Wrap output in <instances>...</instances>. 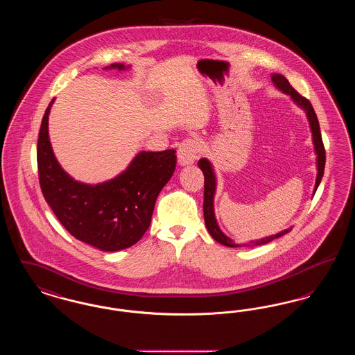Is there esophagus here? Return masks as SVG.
<instances>
[{"instance_id":"1","label":"esophagus","mask_w":355,"mask_h":355,"mask_svg":"<svg viewBox=\"0 0 355 355\" xmlns=\"http://www.w3.org/2000/svg\"><path fill=\"white\" fill-rule=\"evenodd\" d=\"M201 153V144L194 138H185L177 150L178 164L181 166L191 165L196 159H198Z\"/></svg>"}]
</instances>
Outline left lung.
Wrapping results in <instances>:
<instances>
[{"mask_svg": "<svg viewBox=\"0 0 355 355\" xmlns=\"http://www.w3.org/2000/svg\"><path fill=\"white\" fill-rule=\"evenodd\" d=\"M271 81L272 84L277 86V89H279L281 92L286 93L287 96L291 97V100L295 102L300 107H302L306 112V116L309 119L310 123V129L313 133V142H314V149H315V154H317V180H315V187H314V194L318 189V186L321 184L322 177H323V171H324V162H326V155H324V146L322 142L321 129H320V122L317 119V114L311 106L310 101L307 98L302 97L291 85L288 84L286 78L282 74H271ZM198 168L202 170L203 177H205V189H203V217H205V223L206 227L210 233V236H213L217 242H220L225 246L229 248H239L241 245L234 243L229 236H225L220 232V226L216 220L214 216V194H216V174L211 168V164L206 159V158H201L198 161ZM291 229H286L275 236H266L262 239H257V241H252L250 245H265L268 242H271L275 238L285 236L288 233Z\"/></svg>", "mask_w": 355, "mask_h": 355, "instance_id": "obj_1", "label": "left lung"}]
</instances>
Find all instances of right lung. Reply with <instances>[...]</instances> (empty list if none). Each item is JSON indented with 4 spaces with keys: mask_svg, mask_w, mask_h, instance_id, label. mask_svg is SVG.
<instances>
[{
    "mask_svg": "<svg viewBox=\"0 0 355 355\" xmlns=\"http://www.w3.org/2000/svg\"><path fill=\"white\" fill-rule=\"evenodd\" d=\"M126 69L113 64L109 69ZM45 110L37 144L40 186L45 201L69 233L102 252L137 243L150 226L154 205L177 164L175 150L138 153L119 177L87 185L62 169L51 149Z\"/></svg>",
    "mask_w": 355,
    "mask_h": 355,
    "instance_id": "1",
    "label": "right lung"
}]
</instances>
